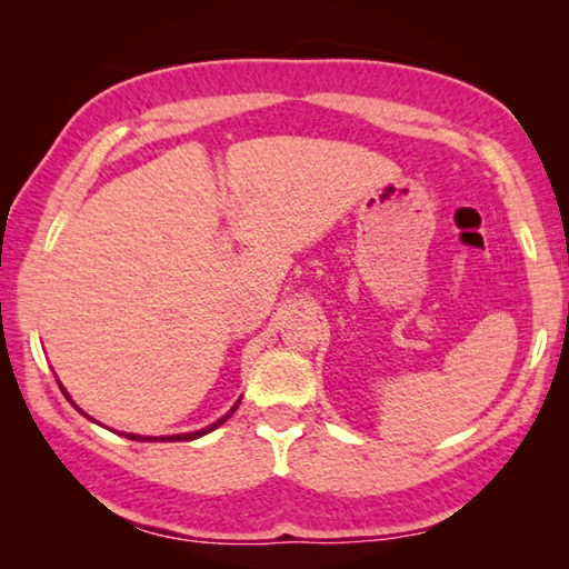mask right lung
Returning <instances> with one entry per match:
<instances>
[{
	"label": "right lung",
	"mask_w": 569,
	"mask_h": 569,
	"mask_svg": "<svg viewBox=\"0 0 569 569\" xmlns=\"http://www.w3.org/2000/svg\"><path fill=\"white\" fill-rule=\"evenodd\" d=\"M60 389H62V383H60ZM62 393H64V399L67 401H70L72 403V407L77 409V411H80L82 413V417H88V413H84L80 407H77V403L70 399V393H67L64 389H62ZM238 403H240V399L236 401V407L233 409H230L228 413H226V417H220L218 421H213V423H210V427H206V429H198V431H188V435H172V437H140V435H124V437H128V439H134V441H190V439H198V437H203V435H208V431H213V429H218L220 427V423H223V421H228L230 417H233V411L238 409ZM88 419H92V417H88ZM94 421V419H92Z\"/></svg>",
	"instance_id": "right-lung-1"
}]
</instances>
